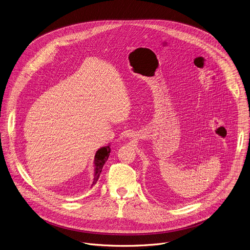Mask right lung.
<instances>
[{"instance_id":"add662e5","label":"right lung","mask_w":250,"mask_h":250,"mask_svg":"<svg viewBox=\"0 0 250 250\" xmlns=\"http://www.w3.org/2000/svg\"><path fill=\"white\" fill-rule=\"evenodd\" d=\"M110 151H111L110 145L102 147L97 151V153L95 155V161H94L95 162V178H94L93 185H95L98 182V180L100 178V173H101L102 168H103V165L107 161V159L110 155Z\"/></svg>"}]
</instances>
